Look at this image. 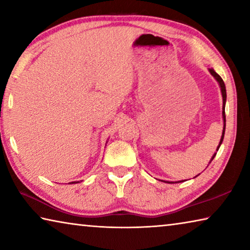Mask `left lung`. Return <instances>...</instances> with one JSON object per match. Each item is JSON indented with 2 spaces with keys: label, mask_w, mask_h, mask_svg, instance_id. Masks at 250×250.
<instances>
[{
  "label": "left lung",
  "mask_w": 250,
  "mask_h": 250,
  "mask_svg": "<svg viewBox=\"0 0 250 250\" xmlns=\"http://www.w3.org/2000/svg\"><path fill=\"white\" fill-rule=\"evenodd\" d=\"M209 73L211 74V76L217 80L218 83H219V87H221V91H222V96H223V119H224V128H223V134H222V138H221V141H219V145L217 146V151L219 149V146H221L222 142H223V139H224V134H225V126H226V117H225V104H226V87H225V83H224L223 79L221 76H219L216 71H215L213 68H209ZM215 153L213 156H211V160L215 158ZM210 160V161H211ZM166 183H174V182H166Z\"/></svg>",
  "instance_id": "1"
}]
</instances>
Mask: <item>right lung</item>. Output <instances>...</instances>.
<instances>
[{
	"instance_id": "add662e5",
	"label": "right lung",
	"mask_w": 250,
	"mask_h": 250,
	"mask_svg": "<svg viewBox=\"0 0 250 250\" xmlns=\"http://www.w3.org/2000/svg\"><path fill=\"white\" fill-rule=\"evenodd\" d=\"M71 183H74V184H75V183H79V182H71Z\"/></svg>"
}]
</instances>
